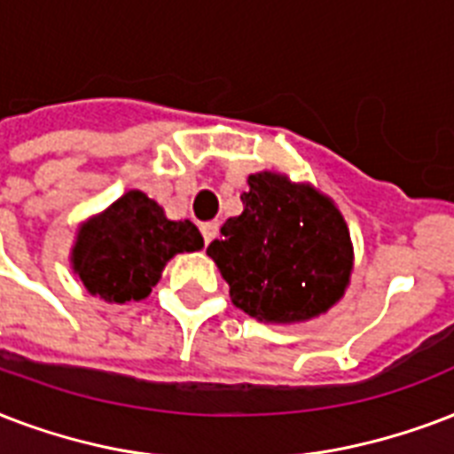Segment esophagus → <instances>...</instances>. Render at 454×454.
Wrapping results in <instances>:
<instances>
[{
  "label": "esophagus",
  "instance_id": "obj_1",
  "mask_svg": "<svg viewBox=\"0 0 454 454\" xmlns=\"http://www.w3.org/2000/svg\"><path fill=\"white\" fill-rule=\"evenodd\" d=\"M217 230H220V224H217L215 220H213V223H203L201 224L203 241H206V244H210V241H213V239L217 237Z\"/></svg>",
  "mask_w": 454,
  "mask_h": 454
}]
</instances>
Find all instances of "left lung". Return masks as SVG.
<instances>
[{
	"instance_id": "left-lung-1",
	"label": "left lung",
	"mask_w": 454,
	"mask_h": 454,
	"mask_svg": "<svg viewBox=\"0 0 454 454\" xmlns=\"http://www.w3.org/2000/svg\"><path fill=\"white\" fill-rule=\"evenodd\" d=\"M244 213L230 217L208 255L246 315L294 325L340 301L353 270L346 220L332 199L279 172H255L241 194Z\"/></svg>"
}]
</instances>
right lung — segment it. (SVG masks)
I'll return each instance as SVG.
<instances>
[{
    "instance_id": "obj_1",
    "label": "right lung",
    "mask_w": 454,
    "mask_h": 454,
    "mask_svg": "<svg viewBox=\"0 0 454 454\" xmlns=\"http://www.w3.org/2000/svg\"><path fill=\"white\" fill-rule=\"evenodd\" d=\"M201 248L194 223L168 220L156 201L132 189L80 224L70 262L92 296L128 303L149 296L172 255Z\"/></svg>"
}]
</instances>
